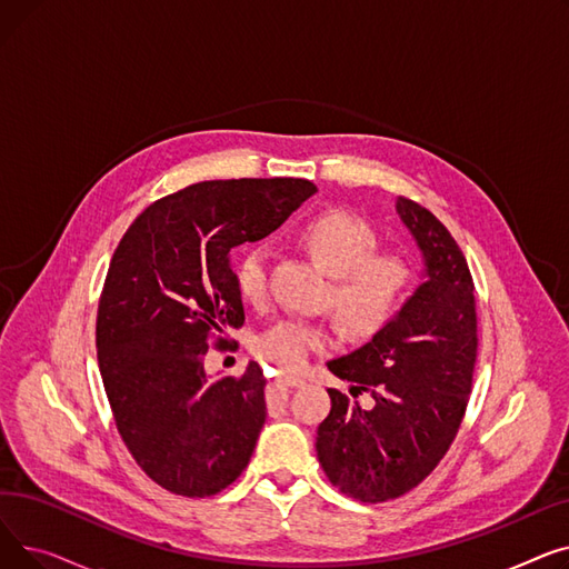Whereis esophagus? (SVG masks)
<instances>
[{
	"mask_svg": "<svg viewBox=\"0 0 569 569\" xmlns=\"http://www.w3.org/2000/svg\"><path fill=\"white\" fill-rule=\"evenodd\" d=\"M279 380L286 385V387H305L307 380L302 376H295V373H281Z\"/></svg>",
	"mask_w": 569,
	"mask_h": 569,
	"instance_id": "34e87169",
	"label": "esophagus"
}]
</instances>
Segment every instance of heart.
Wrapping results in <instances>:
<instances>
[{
  "instance_id": "heart-1",
  "label": "heart",
  "mask_w": 569,
  "mask_h": 569,
  "mask_svg": "<svg viewBox=\"0 0 569 569\" xmlns=\"http://www.w3.org/2000/svg\"><path fill=\"white\" fill-rule=\"evenodd\" d=\"M311 258L335 277L330 302L348 330L371 337L392 322L412 286L410 262L395 251H376L373 228L343 209H327L297 230ZM234 288L247 305H262L269 295V258L249 247L234 262ZM330 341L327 327L305 318H281L256 339V352L281 369H302Z\"/></svg>"
}]
</instances>
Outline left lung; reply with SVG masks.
<instances>
[{"mask_svg": "<svg viewBox=\"0 0 569 569\" xmlns=\"http://www.w3.org/2000/svg\"><path fill=\"white\" fill-rule=\"evenodd\" d=\"M397 214L425 260V279L373 339L327 362L357 399L327 390L318 461L341 493L385 502L408 493L440 463L461 427L477 360L475 286L468 262L427 207L397 198Z\"/></svg>", "mask_w": 569, "mask_h": 569, "instance_id": "obj_1", "label": "left lung"}]
</instances>
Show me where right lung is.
<instances>
[{
    "instance_id": "1",
    "label": "right lung",
    "mask_w": 569,
    "mask_h": 569,
    "mask_svg": "<svg viewBox=\"0 0 569 569\" xmlns=\"http://www.w3.org/2000/svg\"><path fill=\"white\" fill-rule=\"evenodd\" d=\"M316 193L309 179H214L149 204L114 249L97 352L114 425L136 463L170 493L232 485L267 417L264 376L209 380V346L244 325L230 251L277 230Z\"/></svg>"
}]
</instances>
